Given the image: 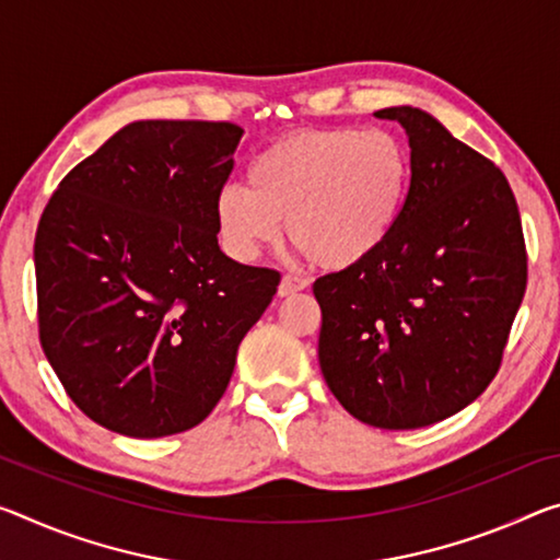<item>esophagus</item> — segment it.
<instances>
[{
  "label": "esophagus",
  "mask_w": 560,
  "mask_h": 560,
  "mask_svg": "<svg viewBox=\"0 0 560 560\" xmlns=\"http://www.w3.org/2000/svg\"><path fill=\"white\" fill-rule=\"evenodd\" d=\"M308 289V279L304 277H294V273H283L281 283H279V296H291L296 291Z\"/></svg>",
  "instance_id": "obj_1"
}]
</instances>
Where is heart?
<instances>
[{
	"instance_id": "obj_1",
	"label": "heart",
	"mask_w": 560,
	"mask_h": 560,
	"mask_svg": "<svg viewBox=\"0 0 560 560\" xmlns=\"http://www.w3.org/2000/svg\"><path fill=\"white\" fill-rule=\"evenodd\" d=\"M411 189V152L388 129H306L254 156L246 186L217 191L221 246L252 261L287 221L299 252L324 269H351L392 238Z\"/></svg>"
}]
</instances>
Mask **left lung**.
<instances>
[{
	"label": "left lung",
	"instance_id": "obj_1",
	"mask_svg": "<svg viewBox=\"0 0 560 560\" xmlns=\"http://www.w3.org/2000/svg\"><path fill=\"white\" fill-rule=\"evenodd\" d=\"M376 117L406 129L411 189L378 254L314 281L318 363L353 419L404 431L458 413L499 374L528 259L499 166L416 106Z\"/></svg>",
	"mask_w": 560,
	"mask_h": 560
}]
</instances>
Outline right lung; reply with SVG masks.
<instances>
[{
    "label": "right lung",
    "mask_w": 560,
    "mask_h": 560,
    "mask_svg": "<svg viewBox=\"0 0 560 560\" xmlns=\"http://www.w3.org/2000/svg\"><path fill=\"white\" fill-rule=\"evenodd\" d=\"M244 129L131 121L77 164L34 238L39 341L94 423L162 439L224 396L279 271L219 248L214 199Z\"/></svg>",
    "instance_id": "1"
}]
</instances>
